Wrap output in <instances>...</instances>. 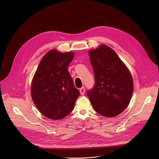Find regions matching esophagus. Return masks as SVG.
Masks as SVG:
<instances>
[{"label":"esophagus","mask_w":159,"mask_h":159,"mask_svg":"<svg viewBox=\"0 0 159 159\" xmlns=\"http://www.w3.org/2000/svg\"><path fill=\"white\" fill-rule=\"evenodd\" d=\"M80 94L82 95H84V93H85V88H84V87L83 86V87H82L80 89Z\"/></svg>","instance_id":"esophagus-1"}]
</instances>
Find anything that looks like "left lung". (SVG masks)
Segmentation results:
<instances>
[{
	"label": "left lung",
	"instance_id": "left-lung-1",
	"mask_svg": "<svg viewBox=\"0 0 159 159\" xmlns=\"http://www.w3.org/2000/svg\"><path fill=\"white\" fill-rule=\"evenodd\" d=\"M95 84L87 95L95 111L107 117L120 114L128 106L133 82L126 66L113 50L102 44L89 51Z\"/></svg>",
	"mask_w": 159,
	"mask_h": 159
}]
</instances>
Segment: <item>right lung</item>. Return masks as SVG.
<instances>
[{"label":"right lung","instance_id":"right-lung-1","mask_svg":"<svg viewBox=\"0 0 159 159\" xmlns=\"http://www.w3.org/2000/svg\"><path fill=\"white\" fill-rule=\"evenodd\" d=\"M73 52L49 51L40 61L31 82L33 102L46 117L62 119L73 110L80 93L75 87L68 67Z\"/></svg>","mask_w":159,"mask_h":159}]
</instances>
